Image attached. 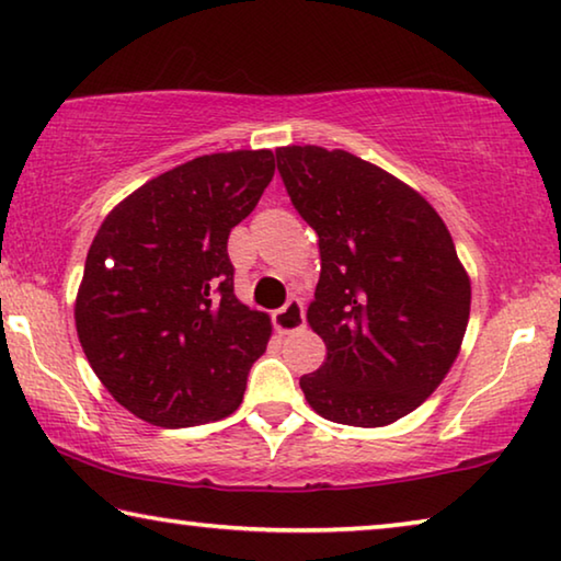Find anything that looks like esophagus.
I'll list each match as a JSON object with an SVG mask.
<instances>
[{"instance_id":"obj_1","label":"esophagus","mask_w":561,"mask_h":561,"mask_svg":"<svg viewBox=\"0 0 561 561\" xmlns=\"http://www.w3.org/2000/svg\"><path fill=\"white\" fill-rule=\"evenodd\" d=\"M306 316H304V304L298 298H290L286 306L278 308L273 313V325L278 333H293L298 329H304Z\"/></svg>"}]
</instances>
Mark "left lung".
Listing matches in <instances>:
<instances>
[{
	"label": "left lung",
	"instance_id": "8db88e82",
	"mask_svg": "<svg viewBox=\"0 0 561 561\" xmlns=\"http://www.w3.org/2000/svg\"><path fill=\"white\" fill-rule=\"evenodd\" d=\"M275 158L321 251L306 318L325 360L300 389L335 424L389 426L419 409L459 356L469 273L442 215L391 172L318 145H288Z\"/></svg>",
	"mask_w": 561,
	"mask_h": 561
}]
</instances>
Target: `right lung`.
<instances>
[{
	"label": "right lung",
	"instance_id": "obj_1",
	"mask_svg": "<svg viewBox=\"0 0 561 561\" xmlns=\"http://www.w3.org/2000/svg\"><path fill=\"white\" fill-rule=\"evenodd\" d=\"M271 150L195 158L107 213L75 300L82 351L119 407L162 428L230 416L273 325L232 290L230 230L261 201Z\"/></svg>",
	"mask_w": 561,
	"mask_h": 561
}]
</instances>
